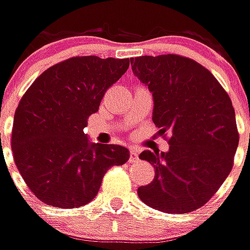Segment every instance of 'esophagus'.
I'll list each match as a JSON object with an SVG mask.
<instances>
[{
	"mask_svg": "<svg viewBox=\"0 0 250 250\" xmlns=\"http://www.w3.org/2000/svg\"><path fill=\"white\" fill-rule=\"evenodd\" d=\"M139 160V150L131 147L130 148V163H136Z\"/></svg>",
	"mask_w": 250,
	"mask_h": 250,
	"instance_id": "34e87169",
	"label": "esophagus"
}]
</instances>
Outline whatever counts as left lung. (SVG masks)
Returning <instances> with one entry per match:
<instances>
[{"mask_svg": "<svg viewBox=\"0 0 250 250\" xmlns=\"http://www.w3.org/2000/svg\"><path fill=\"white\" fill-rule=\"evenodd\" d=\"M133 73L153 93V122L169 131L167 153L140 154L155 168L139 187L140 199L167 213L205 205L227 180L239 143L235 110L225 89L198 62L180 55L130 58Z\"/></svg>", "mask_w": 250, "mask_h": 250, "instance_id": "obj_1", "label": "left lung"}]
</instances>
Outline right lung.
<instances>
[{"instance_id": "add662e5", "label": "right lung", "mask_w": 250, "mask_h": 250, "mask_svg": "<svg viewBox=\"0 0 250 250\" xmlns=\"http://www.w3.org/2000/svg\"><path fill=\"white\" fill-rule=\"evenodd\" d=\"M130 59L75 56L46 69L22 96L11 147L23 181L42 202L79 208L95 198L106 171L123 166V146L90 143L83 128Z\"/></svg>"}]
</instances>
